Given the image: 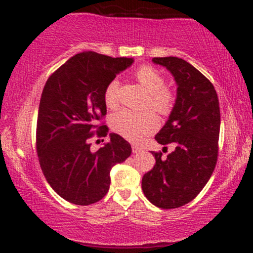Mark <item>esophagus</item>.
Segmentation results:
<instances>
[{"label":"esophagus","mask_w":253,"mask_h":253,"mask_svg":"<svg viewBox=\"0 0 253 253\" xmlns=\"http://www.w3.org/2000/svg\"><path fill=\"white\" fill-rule=\"evenodd\" d=\"M132 151H133V153H139V152H141L143 150H141L139 146H136V145H132Z\"/></svg>","instance_id":"obj_1"}]
</instances>
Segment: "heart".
<instances>
[{
  "label": "heart",
  "instance_id": "obj_1",
  "mask_svg": "<svg viewBox=\"0 0 253 253\" xmlns=\"http://www.w3.org/2000/svg\"><path fill=\"white\" fill-rule=\"evenodd\" d=\"M135 77L141 86L150 94L149 103L161 114H169L175 104V95L165 88L164 77L152 66L143 65L135 72ZM119 81L113 80L104 90V103L108 108L118 107ZM113 129L130 141H139L158 127V119L151 110L135 112L121 109L115 113L110 120Z\"/></svg>",
  "mask_w": 253,
  "mask_h": 253
}]
</instances>
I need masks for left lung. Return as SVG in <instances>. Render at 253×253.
Returning a JSON list of instances; mask_svg holds the SVG:
<instances>
[{"label":"left lung","mask_w":253,"mask_h":253,"mask_svg":"<svg viewBox=\"0 0 253 253\" xmlns=\"http://www.w3.org/2000/svg\"><path fill=\"white\" fill-rule=\"evenodd\" d=\"M172 75L176 100L169 119L156 134L159 144L173 143L175 150L156 158L141 181L144 195L163 210L178 208L199 195L210 181L217 159L220 133L219 100L213 84L182 58H152Z\"/></svg>","instance_id":"obj_1"}]
</instances>
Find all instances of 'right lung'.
<instances>
[{
  "mask_svg": "<svg viewBox=\"0 0 253 253\" xmlns=\"http://www.w3.org/2000/svg\"><path fill=\"white\" fill-rule=\"evenodd\" d=\"M133 58H112L92 51L71 57L43 86L37 123V151L46 181L60 197L88 206L108 193L110 170L123 163L132 147L110 133L109 141L94 152L89 139L104 117V90ZM98 136H107L100 126Z\"/></svg>",
  "mask_w": 253,
  "mask_h": 253,
  "instance_id": "right-lung-1",
  "label": "right lung"
}]
</instances>
